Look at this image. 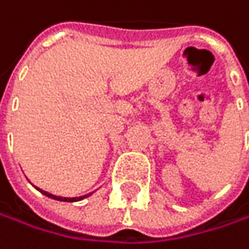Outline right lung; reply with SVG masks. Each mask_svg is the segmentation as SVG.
<instances>
[{
    "instance_id": "add662e5",
    "label": "right lung",
    "mask_w": 249,
    "mask_h": 249,
    "mask_svg": "<svg viewBox=\"0 0 249 249\" xmlns=\"http://www.w3.org/2000/svg\"><path fill=\"white\" fill-rule=\"evenodd\" d=\"M39 193H42L43 196H46V197H49V198H52V200H58V201H65V203H74V201H80V200H83V198H86V197H89V196H91L93 193H89V194H86V196H80V197H59V196H53V194H51V193H48V191H43V190H40V188H37V187H35Z\"/></svg>"
}]
</instances>
